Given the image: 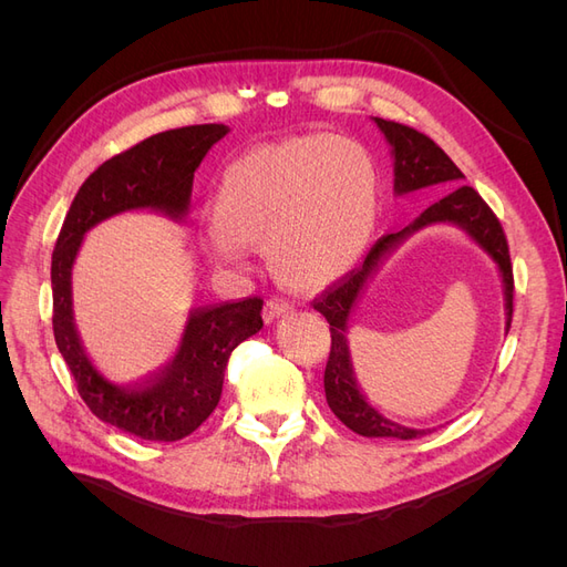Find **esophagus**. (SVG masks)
Masks as SVG:
<instances>
[{"label": "esophagus", "instance_id": "esophagus-1", "mask_svg": "<svg viewBox=\"0 0 567 567\" xmlns=\"http://www.w3.org/2000/svg\"><path fill=\"white\" fill-rule=\"evenodd\" d=\"M288 312H290V302H288V300H284V298H269V300L265 302L262 317H265V321L269 323V321H274V319H279L281 315H288Z\"/></svg>", "mask_w": 567, "mask_h": 567}]
</instances>
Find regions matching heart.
<instances>
[{"instance_id": "b5f03b06", "label": "heart", "mask_w": 567, "mask_h": 567, "mask_svg": "<svg viewBox=\"0 0 567 567\" xmlns=\"http://www.w3.org/2000/svg\"><path fill=\"white\" fill-rule=\"evenodd\" d=\"M210 213L203 246L217 265L244 267V246L260 248L274 277L319 290L346 277L367 250L379 173L346 136H296L231 161Z\"/></svg>"}]
</instances>
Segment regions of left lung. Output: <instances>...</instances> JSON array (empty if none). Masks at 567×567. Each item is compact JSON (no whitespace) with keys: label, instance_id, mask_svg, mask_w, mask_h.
I'll use <instances>...</instances> for the list:
<instances>
[{"label":"left lung","instance_id":"left-lung-1","mask_svg":"<svg viewBox=\"0 0 567 567\" xmlns=\"http://www.w3.org/2000/svg\"><path fill=\"white\" fill-rule=\"evenodd\" d=\"M375 125L381 127L385 140L392 146L394 192L406 194L433 184H447L454 188L447 196L433 203L431 208L423 210L421 217L411 227L398 234L381 236L379 241L373 244V248L367 252L364 262L350 269L346 277L331 284L329 288H323L321 293L312 300V307L331 323V352L323 371V390H326V402H329L333 414L346 423L350 431L364 437L414 440L425 435V431H414V427H404L383 419L379 411L367 404L362 392L357 388L352 364H350L346 321L350 317V310L359 296V290H362V286L367 284V279L371 277V271L375 269V265H379L381 257L398 244L404 234L421 229L425 225H435V221H452V225L466 229L475 241L492 255V260L499 265L504 288H506V312H508L506 329H511L513 265H511L508 241H506L502 221L496 219L489 205L473 186L458 184L463 179V173L454 165V161L447 156V153H444L431 136H425L423 132L409 125L394 123V120H383V117H375Z\"/></svg>","mask_w":567,"mask_h":567}]
</instances>
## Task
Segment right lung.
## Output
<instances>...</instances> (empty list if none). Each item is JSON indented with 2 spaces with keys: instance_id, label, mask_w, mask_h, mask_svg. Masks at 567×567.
Masks as SVG:
<instances>
[{
  "instance_id": "1",
  "label": "right lung",
  "mask_w": 567,
  "mask_h": 567,
  "mask_svg": "<svg viewBox=\"0 0 567 567\" xmlns=\"http://www.w3.org/2000/svg\"><path fill=\"white\" fill-rule=\"evenodd\" d=\"M227 132L225 125H188L153 134L117 153L80 186L51 252V323L59 352L92 414L134 437L175 442L192 435L213 414L231 352L262 329V298L196 307L177 354L142 383L117 385L94 369L80 346L71 307V267L82 236L101 219L134 208L182 215L192 198L196 167Z\"/></svg>"
}]
</instances>
